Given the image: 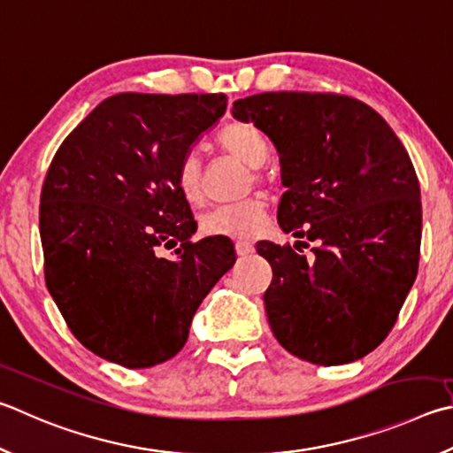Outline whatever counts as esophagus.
I'll list each match as a JSON object with an SVG mask.
<instances>
[{
    "instance_id": "esophagus-1",
    "label": "esophagus",
    "mask_w": 453,
    "mask_h": 453,
    "mask_svg": "<svg viewBox=\"0 0 453 453\" xmlns=\"http://www.w3.org/2000/svg\"><path fill=\"white\" fill-rule=\"evenodd\" d=\"M235 251H237V255H240V257H248V255L253 253V243L245 242V240L235 242Z\"/></svg>"
}]
</instances>
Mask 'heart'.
<instances>
[{
    "instance_id": "1",
    "label": "heart",
    "mask_w": 453,
    "mask_h": 453,
    "mask_svg": "<svg viewBox=\"0 0 453 453\" xmlns=\"http://www.w3.org/2000/svg\"><path fill=\"white\" fill-rule=\"evenodd\" d=\"M219 146L235 158L259 168L269 158V142L261 130L251 122H232L218 136ZM176 186L186 202L202 198V160L196 152L182 156L176 170ZM265 219V202L259 196L235 203L219 205L200 219V229L205 235L221 237H250L259 232Z\"/></svg>"
}]
</instances>
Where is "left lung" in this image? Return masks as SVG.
Masks as SVG:
<instances>
[{
    "label": "left lung",
    "mask_w": 453,
    "mask_h": 453,
    "mask_svg": "<svg viewBox=\"0 0 453 453\" xmlns=\"http://www.w3.org/2000/svg\"><path fill=\"white\" fill-rule=\"evenodd\" d=\"M232 114L277 148L287 188L279 226L315 243L311 257L257 243L273 269L263 295L271 331L307 363H355L388 336L418 275L412 160L380 114L344 95L261 93L235 101Z\"/></svg>",
    "instance_id": "obj_1"
}]
</instances>
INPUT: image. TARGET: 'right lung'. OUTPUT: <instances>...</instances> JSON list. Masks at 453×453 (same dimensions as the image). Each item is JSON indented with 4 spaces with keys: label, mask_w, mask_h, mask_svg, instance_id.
<instances>
[{
    "label": "right lung",
    "mask_w": 453,
    "mask_h": 453,
    "mask_svg": "<svg viewBox=\"0 0 453 453\" xmlns=\"http://www.w3.org/2000/svg\"><path fill=\"white\" fill-rule=\"evenodd\" d=\"M226 106L221 93L109 96L49 166L39 205L47 289L77 341L109 363L176 357L200 303L234 267L227 237L192 242L198 226L176 186L182 156Z\"/></svg>",
    "instance_id": "add662e5"
}]
</instances>
